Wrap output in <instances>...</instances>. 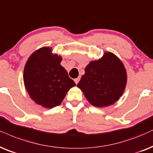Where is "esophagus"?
<instances>
[{
    "mask_svg": "<svg viewBox=\"0 0 153 153\" xmlns=\"http://www.w3.org/2000/svg\"><path fill=\"white\" fill-rule=\"evenodd\" d=\"M74 81H75V84H78V83L79 82V81H80V78H75V80H74Z\"/></svg>",
    "mask_w": 153,
    "mask_h": 153,
    "instance_id": "esophagus-1",
    "label": "esophagus"
}]
</instances>
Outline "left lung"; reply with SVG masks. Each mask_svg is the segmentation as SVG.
Instances as JSON below:
<instances>
[{
	"label": "left lung",
	"instance_id": "8db88e82",
	"mask_svg": "<svg viewBox=\"0 0 153 153\" xmlns=\"http://www.w3.org/2000/svg\"><path fill=\"white\" fill-rule=\"evenodd\" d=\"M126 81V71L121 60L114 53L106 52L102 59L87 65L77 86L92 105L104 107L119 99Z\"/></svg>",
	"mask_w": 153,
	"mask_h": 153
}]
</instances>
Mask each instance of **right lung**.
I'll return each instance as SVG.
<instances>
[{
	"instance_id": "right-lung-1",
	"label": "right lung",
	"mask_w": 153,
	"mask_h": 153,
	"mask_svg": "<svg viewBox=\"0 0 153 153\" xmlns=\"http://www.w3.org/2000/svg\"><path fill=\"white\" fill-rule=\"evenodd\" d=\"M61 56L51 53V48L43 47L34 51L25 64V88L32 100L44 107L60 105L68 91L75 85L61 65Z\"/></svg>"
}]
</instances>
